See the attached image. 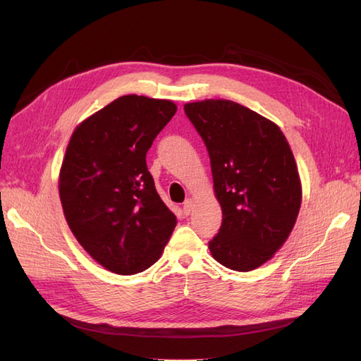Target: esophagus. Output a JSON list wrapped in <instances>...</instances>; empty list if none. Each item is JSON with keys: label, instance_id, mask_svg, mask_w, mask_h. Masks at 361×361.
<instances>
[{"label": "esophagus", "instance_id": "obj_1", "mask_svg": "<svg viewBox=\"0 0 361 361\" xmlns=\"http://www.w3.org/2000/svg\"><path fill=\"white\" fill-rule=\"evenodd\" d=\"M192 209H194V202L191 199L185 200V203H183V214L185 215H190Z\"/></svg>", "mask_w": 361, "mask_h": 361}]
</instances>
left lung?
Listing matches in <instances>:
<instances>
[{
    "label": "left lung",
    "instance_id": "1",
    "mask_svg": "<svg viewBox=\"0 0 361 361\" xmlns=\"http://www.w3.org/2000/svg\"><path fill=\"white\" fill-rule=\"evenodd\" d=\"M211 159L223 223L209 241L216 262L235 271L265 264L285 244L301 206V182L280 128L224 99L183 106Z\"/></svg>",
    "mask_w": 361,
    "mask_h": 361
}]
</instances>
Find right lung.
<instances>
[{
	"mask_svg": "<svg viewBox=\"0 0 361 361\" xmlns=\"http://www.w3.org/2000/svg\"><path fill=\"white\" fill-rule=\"evenodd\" d=\"M176 110L171 101L126 94L71 137L59 182L63 212L87 253L116 274L154 265L178 224L146 164Z\"/></svg>",
	"mask_w": 361,
	"mask_h": 361,
	"instance_id": "right-lung-1",
	"label": "right lung"
}]
</instances>
